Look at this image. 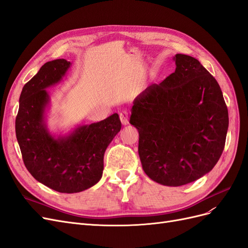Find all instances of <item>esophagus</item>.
<instances>
[{
	"label": "esophagus",
	"instance_id": "esophagus-1",
	"mask_svg": "<svg viewBox=\"0 0 248 248\" xmlns=\"http://www.w3.org/2000/svg\"><path fill=\"white\" fill-rule=\"evenodd\" d=\"M120 120H121V122L123 125H127L129 123V112L128 110H122L120 112Z\"/></svg>",
	"mask_w": 248,
	"mask_h": 248
}]
</instances>
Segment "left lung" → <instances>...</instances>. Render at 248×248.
<instances>
[{"instance_id":"8db88e82","label":"left lung","mask_w":248,"mask_h":248,"mask_svg":"<svg viewBox=\"0 0 248 248\" xmlns=\"http://www.w3.org/2000/svg\"><path fill=\"white\" fill-rule=\"evenodd\" d=\"M176 70L133 101L142 170L167 186L191 183L211 170L226 144L229 112L216 79L197 59L177 54Z\"/></svg>"}]
</instances>
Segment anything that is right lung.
I'll use <instances>...</instances> for the list:
<instances>
[{
  "instance_id": "1",
  "label": "right lung",
  "mask_w": 248,
  "mask_h": 248,
  "mask_svg": "<svg viewBox=\"0 0 248 248\" xmlns=\"http://www.w3.org/2000/svg\"><path fill=\"white\" fill-rule=\"evenodd\" d=\"M65 59L44 64L22 88L16 132L27 170L37 181L62 193H76L95 185L102 177L104 152L121 130L114 114L100 122L81 125L69 136L49 133L44 110L49 102L46 88L56 85L70 67Z\"/></svg>"
}]
</instances>
